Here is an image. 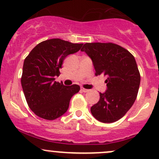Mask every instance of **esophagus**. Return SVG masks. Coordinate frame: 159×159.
<instances>
[{"mask_svg": "<svg viewBox=\"0 0 159 159\" xmlns=\"http://www.w3.org/2000/svg\"><path fill=\"white\" fill-rule=\"evenodd\" d=\"M81 92L86 93V92H88V91H89V90H88V89H85V88H82V87H81Z\"/></svg>", "mask_w": 159, "mask_h": 159, "instance_id": "1", "label": "esophagus"}]
</instances>
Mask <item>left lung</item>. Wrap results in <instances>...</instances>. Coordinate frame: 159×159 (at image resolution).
Returning a JSON list of instances; mask_svg holds the SVG:
<instances>
[{
  "label": "left lung",
  "mask_w": 159,
  "mask_h": 159,
  "mask_svg": "<svg viewBox=\"0 0 159 159\" xmlns=\"http://www.w3.org/2000/svg\"><path fill=\"white\" fill-rule=\"evenodd\" d=\"M81 51L92 60L96 75L107 76V91L91 107L95 119L105 123L123 117L136 99L140 74L134 56L114 43H85Z\"/></svg>",
  "instance_id": "left-lung-1"
}]
</instances>
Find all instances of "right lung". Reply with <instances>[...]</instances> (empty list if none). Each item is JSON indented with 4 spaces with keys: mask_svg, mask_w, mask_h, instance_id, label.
<instances>
[{
    "mask_svg": "<svg viewBox=\"0 0 159 159\" xmlns=\"http://www.w3.org/2000/svg\"><path fill=\"white\" fill-rule=\"evenodd\" d=\"M82 43H71L60 39L43 41L35 46L25 58L21 84L28 106L43 119L53 120L68 110L71 97L79 85L65 86L56 82L63 61L80 50Z\"/></svg>",
    "mask_w": 159,
    "mask_h": 159,
    "instance_id": "1",
    "label": "right lung"
}]
</instances>
